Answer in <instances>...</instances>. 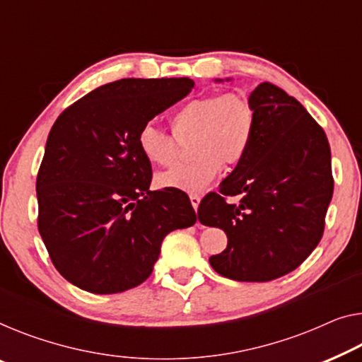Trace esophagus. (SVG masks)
<instances>
[{
	"label": "esophagus",
	"mask_w": 362,
	"mask_h": 362,
	"mask_svg": "<svg viewBox=\"0 0 362 362\" xmlns=\"http://www.w3.org/2000/svg\"><path fill=\"white\" fill-rule=\"evenodd\" d=\"M199 202H202V198H199L198 195H190V203H192V206H193V209H198V206H199Z\"/></svg>",
	"instance_id": "1"
}]
</instances>
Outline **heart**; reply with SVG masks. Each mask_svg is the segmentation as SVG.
Listing matches in <instances>:
<instances>
[{"label": "heart", "mask_w": 362, "mask_h": 362, "mask_svg": "<svg viewBox=\"0 0 362 362\" xmlns=\"http://www.w3.org/2000/svg\"><path fill=\"white\" fill-rule=\"evenodd\" d=\"M170 125L175 138L146 123L138 133V151L149 164L165 167L177 158L175 139L193 138L190 154L195 160L159 174L156 185L195 195L218 180L224 164L235 167L247 158L255 136V112L244 95L213 94L183 104Z\"/></svg>", "instance_id": "1"}]
</instances>
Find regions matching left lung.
Wrapping results in <instances>:
<instances>
[{
	"label": "left lung",
	"instance_id": "1",
	"mask_svg": "<svg viewBox=\"0 0 362 362\" xmlns=\"http://www.w3.org/2000/svg\"><path fill=\"white\" fill-rule=\"evenodd\" d=\"M249 102V154L221 182V193L203 198L198 219L228 235L224 252L209 257L216 273L265 283L293 272L319 245L333 195L332 154L323 129L283 89L262 83ZM235 194L239 204L223 199Z\"/></svg>",
	"mask_w": 362,
	"mask_h": 362
}]
</instances>
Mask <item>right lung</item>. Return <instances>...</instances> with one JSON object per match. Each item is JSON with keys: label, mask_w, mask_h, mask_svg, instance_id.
Here are the masks:
<instances>
[{"label": "right lung", "mask_w": 362, "mask_h": 362, "mask_svg": "<svg viewBox=\"0 0 362 362\" xmlns=\"http://www.w3.org/2000/svg\"><path fill=\"white\" fill-rule=\"evenodd\" d=\"M188 78H127L68 107L48 134L37 175L39 233L64 279L115 294L153 273L164 237L197 223L188 197L151 192L138 133L182 100Z\"/></svg>", "instance_id": "obj_1"}]
</instances>
